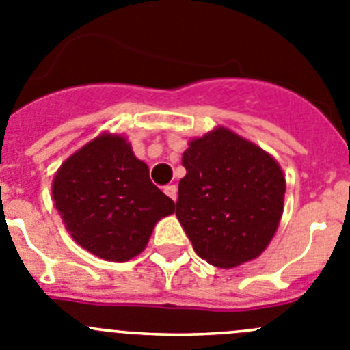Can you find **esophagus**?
Segmentation results:
<instances>
[{"label":"esophagus","instance_id":"esophagus-1","mask_svg":"<svg viewBox=\"0 0 350 350\" xmlns=\"http://www.w3.org/2000/svg\"><path fill=\"white\" fill-rule=\"evenodd\" d=\"M165 193H166V196L172 198L173 202H177V185H175V184L166 185V187H165Z\"/></svg>","mask_w":350,"mask_h":350}]
</instances>
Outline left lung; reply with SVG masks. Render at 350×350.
Segmentation results:
<instances>
[{
    "label": "left lung",
    "instance_id": "8db88e82",
    "mask_svg": "<svg viewBox=\"0 0 350 350\" xmlns=\"http://www.w3.org/2000/svg\"><path fill=\"white\" fill-rule=\"evenodd\" d=\"M177 219L202 259L233 268L267 249L284 212L286 178L261 147L215 128L182 154Z\"/></svg>",
    "mask_w": 350,
    "mask_h": 350
}]
</instances>
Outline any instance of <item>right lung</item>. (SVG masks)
<instances>
[{"label":"right lung","mask_w":350,"mask_h":350,"mask_svg":"<svg viewBox=\"0 0 350 350\" xmlns=\"http://www.w3.org/2000/svg\"><path fill=\"white\" fill-rule=\"evenodd\" d=\"M54 206L71 238L113 262L138 256L175 203L120 135L103 133L64 161L52 182Z\"/></svg>","instance_id":"1"}]
</instances>
